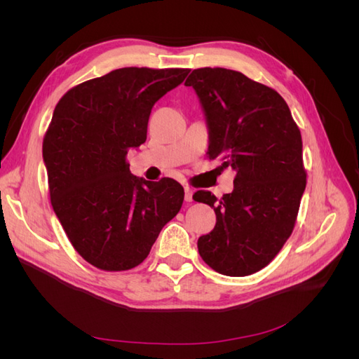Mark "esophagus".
Wrapping results in <instances>:
<instances>
[{"instance_id":"34e87169","label":"esophagus","mask_w":359,"mask_h":359,"mask_svg":"<svg viewBox=\"0 0 359 359\" xmlns=\"http://www.w3.org/2000/svg\"><path fill=\"white\" fill-rule=\"evenodd\" d=\"M184 191H186V201L191 202L193 201V190L190 187H186L184 189Z\"/></svg>"}]
</instances>
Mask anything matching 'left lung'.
Listing matches in <instances>:
<instances>
[{"instance_id": "left-lung-1", "label": "left lung", "mask_w": 359, "mask_h": 359, "mask_svg": "<svg viewBox=\"0 0 359 359\" xmlns=\"http://www.w3.org/2000/svg\"><path fill=\"white\" fill-rule=\"evenodd\" d=\"M186 86L196 91L208 127L210 160L236 172L233 191L193 199L214 208V229L198 240L206 265L231 277L265 268L290 236L306 190L301 132L277 91L222 67L193 70Z\"/></svg>"}]
</instances>
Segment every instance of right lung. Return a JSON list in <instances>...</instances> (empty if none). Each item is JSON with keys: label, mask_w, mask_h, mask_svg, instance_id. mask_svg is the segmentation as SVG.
<instances>
[{"label": "right lung", "mask_w": 359, "mask_h": 359, "mask_svg": "<svg viewBox=\"0 0 359 359\" xmlns=\"http://www.w3.org/2000/svg\"><path fill=\"white\" fill-rule=\"evenodd\" d=\"M189 72L118 69L74 86L55 106L43 139L52 208L76 252L95 268L142 264L181 210L180 182L135 177L126 157L147 140L156 102Z\"/></svg>", "instance_id": "obj_1"}]
</instances>
